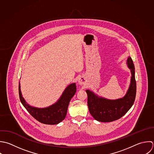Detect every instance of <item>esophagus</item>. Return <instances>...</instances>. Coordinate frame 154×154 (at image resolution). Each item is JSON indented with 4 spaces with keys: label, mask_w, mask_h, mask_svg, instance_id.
<instances>
[{
    "label": "esophagus",
    "mask_w": 154,
    "mask_h": 154,
    "mask_svg": "<svg viewBox=\"0 0 154 154\" xmlns=\"http://www.w3.org/2000/svg\"><path fill=\"white\" fill-rule=\"evenodd\" d=\"M78 83H79V85H86V80L85 78H84V77H81V78H80V79H79V80H78Z\"/></svg>",
    "instance_id": "34e87169"
}]
</instances>
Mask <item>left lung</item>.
<instances>
[{
    "label": "left lung",
    "mask_w": 154,
    "mask_h": 154,
    "mask_svg": "<svg viewBox=\"0 0 154 154\" xmlns=\"http://www.w3.org/2000/svg\"><path fill=\"white\" fill-rule=\"evenodd\" d=\"M127 65L130 69V85L126 94L122 98L109 100L98 96L90 90H86L89 112L97 121L102 122H112L120 119L131 109L136 95L135 68L131 57H128Z\"/></svg>",
    "instance_id": "left-lung-1"
}]
</instances>
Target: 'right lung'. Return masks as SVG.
Segmentation results:
<instances>
[{
  "instance_id": "add662e5",
  "label": "right lung",
  "mask_w": 154,
  "mask_h": 154,
  "mask_svg": "<svg viewBox=\"0 0 154 154\" xmlns=\"http://www.w3.org/2000/svg\"><path fill=\"white\" fill-rule=\"evenodd\" d=\"M18 90L21 104L35 119L44 124L56 125L66 117L69 101L76 92V85L75 83L69 85L55 103L44 108L30 106L25 101L21 92L20 83Z\"/></svg>"
}]
</instances>
